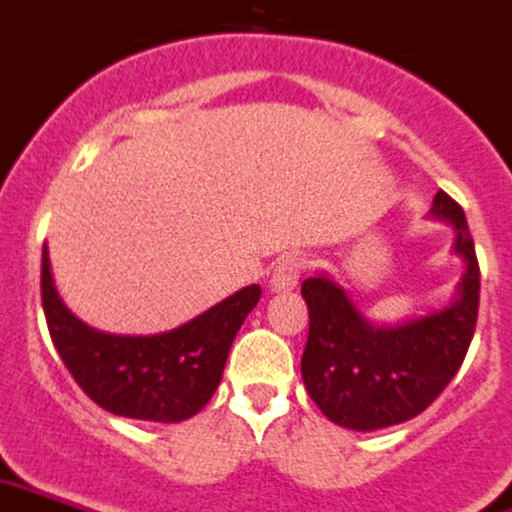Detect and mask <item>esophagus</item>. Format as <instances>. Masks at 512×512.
Instances as JSON below:
<instances>
[{"label": "esophagus", "instance_id": "obj_1", "mask_svg": "<svg viewBox=\"0 0 512 512\" xmlns=\"http://www.w3.org/2000/svg\"><path fill=\"white\" fill-rule=\"evenodd\" d=\"M304 260L299 255H283L281 260L273 268V276H270V289L273 291H291L299 283L302 276Z\"/></svg>", "mask_w": 512, "mask_h": 512}]
</instances>
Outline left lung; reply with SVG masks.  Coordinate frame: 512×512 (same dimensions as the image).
<instances>
[{
	"label": "left lung",
	"mask_w": 512,
	"mask_h": 512,
	"mask_svg": "<svg viewBox=\"0 0 512 512\" xmlns=\"http://www.w3.org/2000/svg\"><path fill=\"white\" fill-rule=\"evenodd\" d=\"M429 216L453 226V252L466 263L458 294L440 312L401 325L364 317L328 273L302 283L309 336L302 380L309 398L338 427L372 432L422 414L466 359L479 315V263L466 213L437 192Z\"/></svg>",
	"instance_id": "1"
}]
</instances>
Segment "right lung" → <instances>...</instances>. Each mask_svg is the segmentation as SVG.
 <instances>
[{"instance_id":"add662e5","label":"right lung","mask_w":512,"mask_h":512,"mask_svg":"<svg viewBox=\"0 0 512 512\" xmlns=\"http://www.w3.org/2000/svg\"><path fill=\"white\" fill-rule=\"evenodd\" d=\"M260 294L252 283L174 330L117 336L90 328L62 302L49 249L41 255L46 325L64 367L101 409L140 422H184L205 409L221 382L231 343Z\"/></svg>"}]
</instances>
